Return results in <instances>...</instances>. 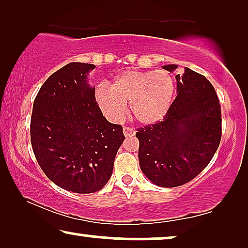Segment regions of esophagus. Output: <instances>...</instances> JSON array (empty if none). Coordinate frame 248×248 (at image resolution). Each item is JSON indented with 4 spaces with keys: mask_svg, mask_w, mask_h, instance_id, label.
Here are the masks:
<instances>
[{
    "mask_svg": "<svg viewBox=\"0 0 248 248\" xmlns=\"http://www.w3.org/2000/svg\"><path fill=\"white\" fill-rule=\"evenodd\" d=\"M123 133L125 137H133V135L135 134V131L133 130V128L128 127V126H124L123 127Z\"/></svg>",
    "mask_w": 248,
    "mask_h": 248,
    "instance_id": "esophagus-1",
    "label": "esophagus"
}]
</instances>
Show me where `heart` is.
Listing matches in <instances>:
<instances>
[{
	"mask_svg": "<svg viewBox=\"0 0 248 248\" xmlns=\"http://www.w3.org/2000/svg\"><path fill=\"white\" fill-rule=\"evenodd\" d=\"M174 79L167 71L127 70L110 83L109 90L96 91L98 106L108 118L118 121L130 105L134 121L142 125L158 123L166 116L174 97Z\"/></svg>",
	"mask_w": 248,
	"mask_h": 248,
	"instance_id": "obj_1",
	"label": "heart"
}]
</instances>
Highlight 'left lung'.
<instances>
[{"label": "left lung", "instance_id": "left-lung-1", "mask_svg": "<svg viewBox=\"0 0 248 248\" xmlns=\"http://www.w3.org/2000/svg\"><path fill=\"white\" fill-rule=\"evenodd\" d=\"M172 72L177 65H165ZM177 97L164 120L138 128L143 174L160 187H177L195 178L211 161L221 140V108L205 77L185 67Z\"/></svg>", "mask_w": 248, "mask_h": 248}]
</instances>
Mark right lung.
<instances>
[{"label":"right lung","mask_w":248,"mask_h":248,"mask_svg":"<svg viewBox=\"0 0 248 248\" xmlns=\"http://www.w3.org/2000/svg\"><path fill=\"white\" fill-rule=\"evenodd\" d=\"M93 64L72 62L45 81L33 101L30 140L37 162L61 188L88 194L109 181L123 127L101 113L88 83Z\"/></svg>","instance_id":"right-lung-1"}]
</instances>
